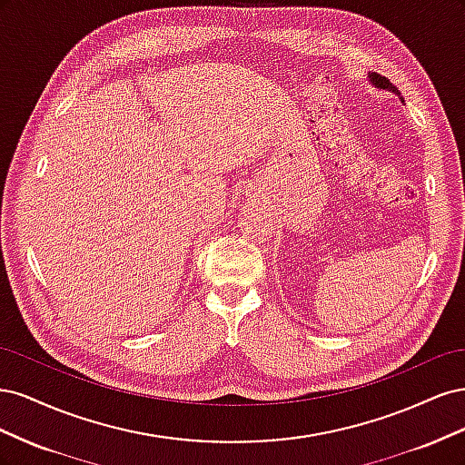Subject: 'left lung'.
Listing matches in <instances>:
<instances>
[{
  "label": "left lung",
  "instance_id": "1",
  "mask_svg": "<svg viewBox=\"0 0 465 465\" xmlns=\"http://www.w3.org/2000/svg\"><path fill=\"white\" fill-rule=\"evenodd\" d=\"M369 81L372 83V85H374L376 89L390 91V93H393V94H398V96H400L398 87H393L388 77H384V75H380V74H374V72H372V74H369Z\"/></svg>",
  "mask_w": 465,
  "mask_h": 465
}]
</instances>
